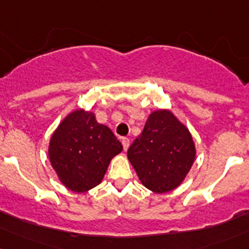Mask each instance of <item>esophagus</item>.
Wrapping results in <instances>:
<instances>
[{
    "label": "esophagus",
    "mask_w": 249,
    "mask_h": 249,
    "mask_svg": "<svg viewBox=\"0 0 249 249\" xmlns=\"http://www.w3.org/2000/svg\"><path fill=\"white\" fill-rule=\"evenodd\" d=\"M121 142H122V146H124V150L127 151V148L129 147V143H130L129 139H128V138H122Z\"/></svg>",
    "instance_id": "obj_1"
}]
</instances>
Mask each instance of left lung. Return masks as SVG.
I'll return each instance as SVG.
<instances>
[{
  "mask_svg": "<svg viewBox=\"0 0 249 249\" xmlns=\"http://www.w3.org/2000/svg\"><path fill=\"white\" fill-rule=\"evenodd\" d=\"M127 156L146 188L166 193L178 188L191 170L196 146L188 128L170 110H156Z\"/></svg>",
  "mask_w": 249,
  "mask_h": 249,
  "instance_id": "8db88e82",
  "label": "left lung"
}]
</instances>
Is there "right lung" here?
I'll return each instance as SVG.
<instances>
[{
  "label": "right lung",
  "instance_id": "obj_1",
  "mask_svg": "<svg viewBox=\"0 0 249 249\" xmlns=\"http://www.w3.org/2000/svg\"><path fill=\"white\" fill-rule=\"evenodd\" d=\"M121 151V142L109 127L98 124L93 112L78 109L51 135L49 160L68 189L84 193L101 183L111 160Z\"/></svg>",
  "mask_w": 249,
  "mask_h": 249
}]
</instances>
